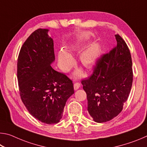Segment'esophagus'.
Wrapping results in <instances>:
<instances>
[{"label": "esophagus", "mask_w": 147, "mask_h": 147, "mask_svg": "<svg viewBox=\"0 0 147 147\" xmlns=\"http://www.w3.org/2000/svg\"><path fill=\"white\" fill-rule=\"evenodd\" d=\"M80 87V84L78 83V82H76V83H74V89H75V90H77Z\"/></svg>", "instance_id": "34e87169"}]
</instances>
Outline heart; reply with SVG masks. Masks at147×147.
Returning a JSON list of instances; mask_svg holds the SVG:
<instances>
[{
  "instance_id": "heart-1",
  "label": "heart",
  "mask_w": 147,
  "mask_h": 147,
  "mask_svg": "<svg viewBox=\"0 0 147 147\" xmlns=\"http://www.w3.org/2000/svg\"><path fill=\"white\" fill-rule=\"evenodd\" d=\"M93 34L90 32H85L82 34L79 39L78 43H77L73 47L72 51H79L78 49L79 43L82 41H89L91 39L93 38ZM100 51V46L98 43H93L91 46L88 47L86 50L80 54V61L86 68H91L93 65L96 63L98 57L99 56ZM59 61L60 63L61 67L65 71H69L71 68V67L74 64V59L70 54L67 53L65 51H61L59 53ZM74 76L75 78H79L81 76V73L80 71H76L74 73Z\"/></svg>"
}]
</instances>
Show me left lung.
I'll return each mask as SVG.
<instances>
[{"instance_id":"obj_1","label":"left lung","mask_w":147,"mask_h":147,"mask_svg":"<svg viewBox=\"0 0 147 147\" xmlns=\"http://www.w3.org/2000/svg\"><path fill=\"white\" fill-rule=\"evenodd\" d=\"M117 45L98 58L91 75L82 84L88 111L96 123L111 120L123 110L132 86V61L124 39L115 35Z\"/></svg>"}]
</instances>
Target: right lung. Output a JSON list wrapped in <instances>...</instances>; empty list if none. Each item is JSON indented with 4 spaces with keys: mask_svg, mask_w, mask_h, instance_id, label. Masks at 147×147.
Masks as SVG:
<instances>
[{
    "mask_svg": "<svg viewBox=\"0 0 147 147\" xmlns=\"http://www.w3.org/2000/svg\"><path fill=\"white\" fill-rule=\"evenodd\" d=\"M48 29L32 32L24 41L17 59V79L21 98L29 113L42 123H58L73 84L51 64L55 59L54 42Z\"/></svg>",
    "mask_w": 147,
    "mask_h": 147,
    "instance_id": "add662e5",
    "label": "right lung"
}]
</instances>
